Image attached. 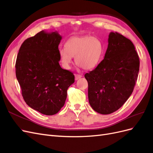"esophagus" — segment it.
<instances>
[{
	"instance_id": "esophagus-1",
	"label": "esophagus",
	"mask_w": 153,
	"mask_h": 153,
	"mask_svg": "<svg viewBox=\"0 0 153 153\" xmlns=\"http://www.w3.org/2000/svg\"><path fill=\"white\" fill-rule=\"evenodd\" d=\"M82 76L81 75H78V74H75V80H77L79 79V78H82Z\"/></svg>"
}]
</instances>
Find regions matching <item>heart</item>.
<instances>
[{
	"instance_id": "heart-1",
	"label": "heart",
	"mask_w": 153,
	"mask_h": 153,
	"mask_svg": "<svg viewBox=\"0 0 153 153\" xmlns=\"http://www.w3.org/2000/svg\"><path fill=\"white\" fill-rule=\"evenodd\" d=\"M103 53V45L96 38L90 36H73L67 40L65 48L59 50V56L64 68L69 69L75 57L76 63L85 69L95 68Z\"/></svg>"
}]
</instances>
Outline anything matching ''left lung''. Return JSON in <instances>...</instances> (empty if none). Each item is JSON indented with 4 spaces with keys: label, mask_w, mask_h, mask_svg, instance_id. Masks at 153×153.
<instances>
[{
    "label": "left lung",
    "mask_w": 153,
    "mask_h": 153,
    "mask_svg": "<svg viewBox=\"0 0 153 153\" xmlns=\"http://www.w3.org/2000/svg\"><path fill=\"white\" fill-rule=\"evenodd\" d=\"M108 43L104 59L85 75L89 104L105 115L121 108L131 95L140 66L135 46L129 39L111 32Z\"/></svg>",
    "instance_id": "left-lung-1"
}]
</instances>
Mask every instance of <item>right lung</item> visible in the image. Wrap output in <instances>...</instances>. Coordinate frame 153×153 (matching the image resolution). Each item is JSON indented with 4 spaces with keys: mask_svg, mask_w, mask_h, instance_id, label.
<instances>
[{
    "mask_svg": "<svg viewBox=\"0 0 153 153\" xmlns=\"http://www.w3.org/2000/svg\"><path fill=\"white\" fill-rule=\"evenodd\" d=\"M62 36L45 30L21 45L16 61V76L25 103L47 115L57 114L64 105L68 87L75 82L73 73L62 69L59 45Z\"/></svg>",
    "mask_w": 153,
    "mask_h": 153,
    "instance_id": "add662e5",
    "label": "right lung"
}]
</instances>
